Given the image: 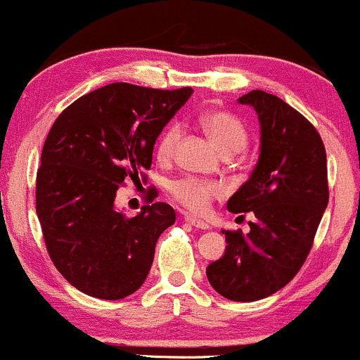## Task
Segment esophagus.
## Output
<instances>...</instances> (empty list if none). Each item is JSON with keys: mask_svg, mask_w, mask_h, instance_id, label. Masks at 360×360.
<instances>
[{"mask_svg": "<svg viewBox=\"0 0 360 360\" xmlns=\"http://www.w3.org/2000/svg\"><path fill=\"white\" fill-rule=\"evenodd\" d=\"M184 218H185V221H188V224L192 225V227H195V229H201V231H207V229H210V225H207L206 221H202V220H198V218L191 217V214H187V217H184Z\"/></svg>", "mask_w": 360, "mask_h": 360, "instance_id": "34e87169", "label": "esophagus"}]
</instances>
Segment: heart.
<instances>
[{
    "mask_svg": "<svg viewBox=\"0 0 360 360\" xmlns=\"http://www.w3.org/2000/svg\"><path fill=\"white\" fill-rule=\"evenodd\" d=\"M201 124L207 135L217 142L225 154H236L248 146V129L239 117L227 110H207L201 116ZM181 126L169 123L155 140V155L159 161H169L180 142ZM173 201L192 213H205L211 201L220 198L224 187L217 181L202 180L198 176H181L173 180L168 187Z\"/></svg>",
    "mask_w": 360,
    "mask_h": 360,
    "instance_id": "heart-1",
    "label": "heart"
}]
</instances>
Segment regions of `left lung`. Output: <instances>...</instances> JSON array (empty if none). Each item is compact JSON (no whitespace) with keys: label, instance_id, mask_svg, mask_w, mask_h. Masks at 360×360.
Wrapping results in <instances>:
<instances>
[{"label":"left lung","instance_id":"obj_1","mask_svg":"<svg viewBox=\"0 0 360 360\" xmlns=\"http://www.w3.org/2000/svg\"><path fill=\"white\" fill-rule=\"evenodd\" d=\"M239 102L257 110L262 150L250 180L227 207L251 211L255 220L248 234L221 231L225 255L210 263L206 276L227 300L255 302L286 286L309 257L329 201L328 161L316 126L290 103L262 90Z\"/></svg>","mask_w":360,"mask_h":360}]
</instances>
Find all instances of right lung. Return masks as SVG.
Segmentation results:
<instances>
[{
    "mask_svg": "<svg viewBox=\"0 0 360 360\" xmlns=\"http://www.w3.org/2000/svg\"><path fill=\"white\" fill-rule=\"evenodd\" d=\"M192 88L155 90L112 83L65 107L44 140L36 213L51 262L84 295L121 300L146 281L159 236L175 210L147 201L136 217L116 210L126 180L147 181L155 139Z\"/></svg>",
    "mask_w": 360,
    "mask_h": 360,
    "instance_id": "1",
    "label": "right lung"
}]
</instances>
